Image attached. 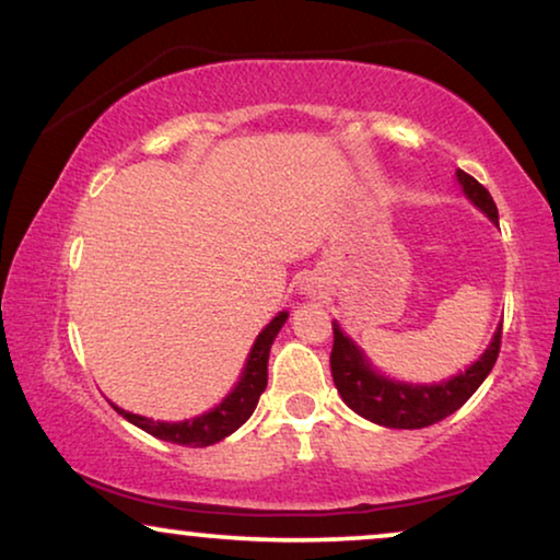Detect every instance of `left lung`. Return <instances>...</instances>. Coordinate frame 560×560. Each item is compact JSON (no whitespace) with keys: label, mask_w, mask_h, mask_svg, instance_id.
Listing matches in <instances>:
<instances>
[{"label":"left lung","mask_w":560,"mask_h":560,"mask_svg":"<svg viewBox=\"0 0 560 560\" xmlns=\"http://www.w3.org/2000/svg\"><path fill=\"white\" fill-rule=\"evenodd\" d=\"M456 175L458 183L464 186V194L471 198L474 206H479L492 221L500 219L489 190L477 178H471L469 173L458 171ZM331 326V374L341 400L362 418L387 428H425L448 418L451 412H456L477 393V387L487 380V374L492 372L502 343L500 324L489 349L464 374H458V377L448 382H441V385H402V382H393L374 372L370 362L362 357V351L354 347V341L341 334L339 324Z\"/></svg>","instance_id":"left-lung-1"}]
</instances>
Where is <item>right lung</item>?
<instances>
[{"label": "right lung", "instance_id": "1", "mask_svg": "<svg viewBox=\"0 0 560 560\" xmlns=\"http://www.w3.org/2000/svg\"><path fill=\"white\" fill-rule=\"evenodd\" d=\"M285 320H288V313H280V316H275L270 320V326L257 336L255 347H252V354L247 359V366H244L240 385L234 387V393L229 395L219 408L206 412V416L183 420V423H160V420L155 423V420L150 418L121 410L117 405H114V410H117L121 418H127L129 423H135L137 428H142V431L155 435V439L178 443V446L203 448L221 439H226L229 433H234L236 428H240L244 420L255 412L259 395H262L267 387V359H270L272 341Z\"/></svg>", "mask_w": 560, "mask_h": 560}]
</instances>
